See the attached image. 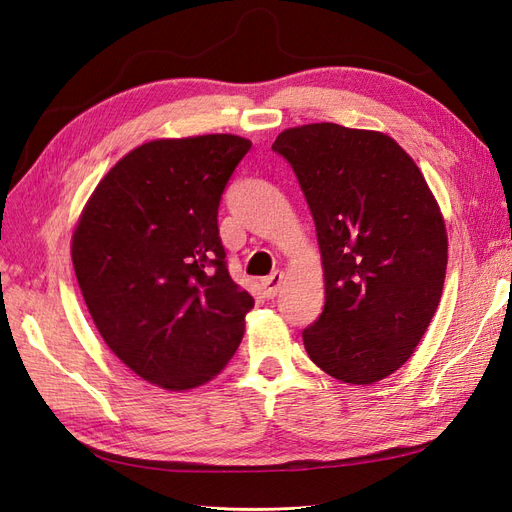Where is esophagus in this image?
I'll list each match as a JSON object with an SVG mask.
<instances>
[{
  "label": "esophagus",
  "mask_w": 512,
  "mask_h": 512,
  "mask_svg": "<svg viewBox=\"0 0 512 512\" xmlns=\"http://www.w3.org/2000/svg\"><path fill=\"white\" fill-rule=\"evenodd\" d=\"M282 284H284V273L282 271H275L269 277H265V280H262V288H265V294L269 299L277 297V292H280Z\"/></svg>",
  "instance_id": "34e87169"
}]
</instances>
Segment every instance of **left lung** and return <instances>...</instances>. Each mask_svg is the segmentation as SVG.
<instances>
[{"label":"left lung","mask_w":512,"mask_h":512,"mask_svg":"<svg viewBox=\"0 0 512 512\" xmlns=\"http://www.w3.org/2000/svg\"><path fill=\"white\" fill-rule=\"evenodd\" d=\"M273 151L299 179L322 256L309 359L348 384L391 376L425 335L446 275V228L423 173L391 136L337 123L284 130Z\"/></svg>","instance_id":"left-lung-1"}]
</instances>
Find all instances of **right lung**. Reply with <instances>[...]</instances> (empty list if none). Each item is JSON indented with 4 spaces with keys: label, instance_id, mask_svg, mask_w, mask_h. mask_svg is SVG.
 Segmentation results:
<instances>
[{
    "label": "right lung",
    "instance_id": "1",
    "mask_svg": "<svg viewBox=\"0 0 512 512\" xmlns=\"http://www.w3.org/2000/svg\"><path fill=\"white\" fill-rule=\"evenodd\" d=\"M250 147L235 134L136 147L98 183L74 230V273L102 339L166 391L218 376L243 339L254 299L228 273L218 209Z\"/></svg>",
    "mask_w": 512,
    "mask_h": 512
}]
</instances>
